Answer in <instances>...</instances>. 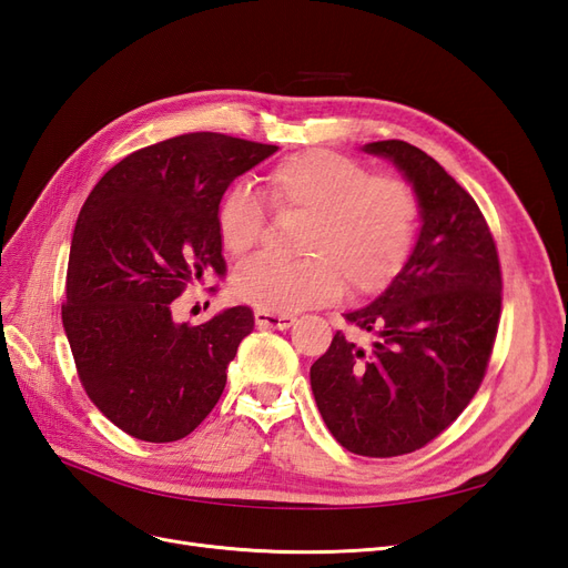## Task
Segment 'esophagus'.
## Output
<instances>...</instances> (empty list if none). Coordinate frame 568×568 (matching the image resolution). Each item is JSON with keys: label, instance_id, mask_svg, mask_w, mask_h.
I'll return each mask as SVG.
<instances>
[{"label": "esophagus", "instance_id": "1", "mask_svg": "<svg viewBox=\"0 0 568 568\" xmlns=\"http://www.w3.org/2000/svg\"><path fill=\"white\" fill-rule=\"evenodd\" d=\"M294 322V315H274L267 311H255V324L261 326V329H288Z\"/></svg>", "mask_w": 568, "mask_h": 568}]
</instances>
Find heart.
Returning <instances> with one entry per match:
<instances>
[{"mask_svg":"<svg viewBox=\"0 0 568 568\" xmlns=\"http://www.w3.org/2000/svg\"><path fill=\"white\" fill-rule=\"evenodd\" d=\"M265 192L280 213L305 215L296 248L301 257L253 255L234 272V294L267 313H296L332 303L343 282L369 296L398 277L415 248L419 196L405 178L369 173L346 153L307 149L274 163ZM222 246L244 255L261 244L265 209L246 186L225 196L217 213Z\"/></svg>","mask_w":568,"mask_h":568,"instance_id":"heart-1","label":"heart"}]
</instances>
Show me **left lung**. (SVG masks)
I'll use <instances>...</instances> for the list:
<instances>
[{
	"label": "left lung",
	"instance_id": "obj_1",
	"mask_svg": "<svg viewBox=\"0 0 568 568\" xmlns=\"http://www.w3.org/2000/svg\"><path fill=\"white\" fill-rule=\"evenodd\" d=\"M415 186L422 232L403 272L372 305L346 315L374 343L336 332L311 367L320 415L343 448L395 457L438 438L484 382L503 313V270L467 189L422 149L372 142Z\"/></svg>",
	"mask_w": 568,
	"mask_h": 568
}]
</instances>
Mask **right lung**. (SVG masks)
Listing matches in <instances>:
<instances>
[{"label": "right lung", "mask_w": 568, "mask_h": 568, "mask_svg": "<svg viewBox=\"0 0 568 568\" xmlns=\"http://www.w3.org/2000/svg\"><path fill=\"white\" fill-rule=\"evenodd\" d=\"M274 151L217 132L180 134L130 153L84 201L63 329L84 393L128 436L180 440L225 390L253 311L236 305L192 326L173 322V301L189 284L225 277L220 199Z\"/></svg>", "instance_id": "add662e5"}]
</instances>
